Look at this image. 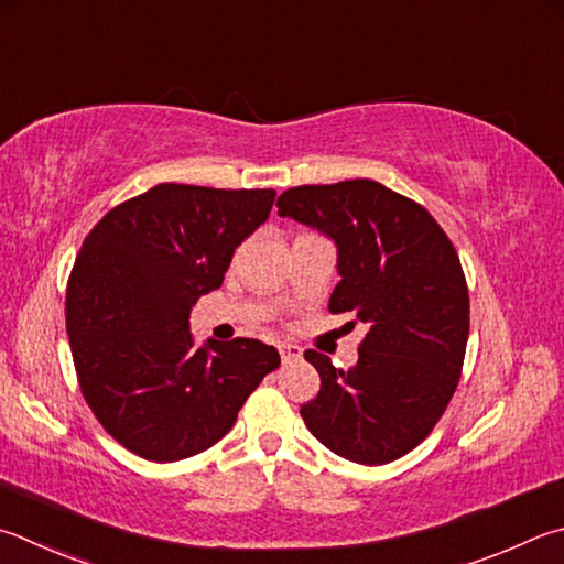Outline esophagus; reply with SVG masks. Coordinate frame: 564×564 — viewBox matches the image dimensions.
<instances>
[{"instance_id": "obj_1", "label": "esophagus", "mask_w": 564, "mask_h": 564, "mask_svg": "<svg viewBox=\"0 0 564 564\" xmlns=\"http://www.w3.org/2000/svg\"><path fill=\"white\" fill-rule=\"evenodd\" d=\"M279 352H281V360L283 362H299L303 357V347L301 345H293V343H281L279 345Z\"/></svg>"}]
</instances>
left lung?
Here are the masks:
<instances>
[{"mask_svg":"<svg viewBox=\"0 0 564 564\" xmlns=\"http://www.w3.org/2000/svg\"><path fill=\"white\" fill-rule=\"evenodd\" d=\"M275 207L335 241L340 283L327 308L370 327L347 372L305 350L321 392L303 422L337 456L389 464L432 434L456 392L468 340L458 253L422 204L372 180L291 187Z\"/></svg>","mask_w":564,"mask_h":564,"instance_id":"obj_1","label":"left lung"}]
</instances>
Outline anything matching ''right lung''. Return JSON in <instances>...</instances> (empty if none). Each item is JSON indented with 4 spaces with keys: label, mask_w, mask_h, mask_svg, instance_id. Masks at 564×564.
<instances>
[{
    "label": "right lung",
    "mask_w": 564,
    "mask_h": 564,
    "mask_svg": "<svg viewBox=\"0 0 564 564\" xmlns=\"http://www.w3.org/2000/svg\"><path fill=\"white\" fill-rule=\"evenodd\" d=\"M273 189L165 182L112 207L80 247L66 330L80 394L128 452L189 458L229 434L279 350L251 337L194 347L189 311L217 291Z\"/></svg>",
    "instance_id": "add662e5"
}]
</instances>
